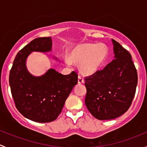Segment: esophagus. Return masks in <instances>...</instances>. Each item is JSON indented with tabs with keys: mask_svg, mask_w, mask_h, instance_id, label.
I'll use <instances>...</instances> for the list:
<instances>
[{
	"mask_svg": "<svg viewBox=\"0 0 147 147\" xmlns=\"http://www.w3.org/2000/svg\"><path fill=\"white\" fill-rule=\"evenodd\" d=\"M84 82V81L82 77L80 76V75H79V76H78V83H79V84H83Z\"/></svg>",
	"mask_w": 147,
	"mask_h": 147,
	"instance_id": "1",
	"label": "esophagus"
}]
</instances>
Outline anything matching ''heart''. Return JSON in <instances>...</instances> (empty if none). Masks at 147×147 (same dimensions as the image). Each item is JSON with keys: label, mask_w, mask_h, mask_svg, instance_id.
<instances>
[{"label": "heart", "mask_w": 147, "mask_h": 147, "mask_svg": "<svg viewBox=\"0 0 147 147\" xmlns=\"http://www.w3.org/2000/svg\"><path fill=\"white\" fill-rule=\"evenodd\" d=\"M108 54L109 50L105 44H82L72 50L70 58L65 57V62L68 65H70L72 61L80 63V69L82 73L92 75L101 69Z\"/></svg>", "instance_id": "1"}]
</instances>
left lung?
Wrapping results in <instances>:
<instances>
[{
  "instance_id": "obj_1",
  "label": "left lung",
  "mask_w": 147,
  "mask_h": 147,
  "mask_svg": "<svg viewBox=\"0 0 147 147\" xmlns=\"http://www.w3.org/2000/svg\"><path fill=\"white\" fill-rule=\"evenodd\" d=\"M115 60L103 69L85 77V105L94 117L113 119L131 106L137 85V72L130 53L112 39Z\"/></svg>"
}]
</instances>
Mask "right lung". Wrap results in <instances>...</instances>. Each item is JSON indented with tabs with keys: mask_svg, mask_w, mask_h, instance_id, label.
I'll list each match as a JSON object with an SVG mask.
<instances>
[{
	"mask_svg": "<svg viewBox=\"0 0 147 147\" xmlns=\"http://www.w3.org/2000/svg\"><path fill=\"white\" fill-rule=\"evenodd\" d=\"M50 37L35 38L16 55L10 71L11 94L18 110L28 119L36 122H50L62 112L66 99L78 84V74L72 71L63 75L54 69L35 77L29 73L26 62L31 52H49Z\"/></svg>",
	"mask_w": 147,
	"mask_h": 147,
	"instance_id": "right-lung-1",
	"label": "right lung"
}]
</instances>
